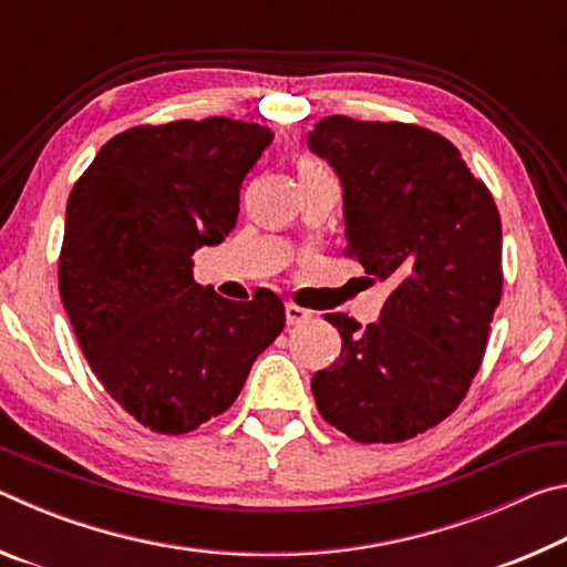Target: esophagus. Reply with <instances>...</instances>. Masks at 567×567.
Returning a JSON list of instances; mask_svg holds the SVG:
<instances>
[{
  "mask_svg": "<svg viewBox=\"0 0 567 567\" xmlns=\"http://www.w3.org/2000/svg\"><path fill=\"white\" fill-rule=\"evenodd\" d=\"M312 318L310 310H305V307L295 305V302H287L285 305V320L287 324H300V322H307Z\"/></svg>",
  "mask_w": 567,
  "mask_h": 567,
  "instance_id": "esophagus-1",
  "label": "esophagus"
}]
</instances>
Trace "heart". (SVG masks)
<instances>
[{"instance_id":"obj_1","label":"heart","mask_w":567,"mask_h":567,"mask_svg":"<svg viewBox=\"0 0 567 567\" xmlns=\"http://www.w3.org/2000/svg\"><path fill=\"white\" fill-rule=\"evenodd\" d=\"M312 169H320V167L310 159H300V165H297V175H305V172H312Z\"/></svg>"}]
</instances>
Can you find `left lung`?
Instances as JSON below:
<instances>
[{"label":"left lung","instance_id":"8db88e82","mask_svg":"<svg viewBox=\"0 0 567 567\" xmlns=\"http://www.w3.org/2000/svg\"><path fill=\"white\" fill-rule=\"evenodd\" d=\"M307 147L342 182L344 255L390 287L364 330L324 315L342 352L312 395L354 443H402L445 420L480 370L503 295L501 215L453 142L417 124L332 114Z\"/></svg>","mask_w":567,"mask_h":567}]
</instances>
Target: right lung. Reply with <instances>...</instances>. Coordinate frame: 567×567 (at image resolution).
<instances>
[{
    "mask_svg": "<svg viewBox=\"0 0 567 567\" xmlns=\"http://www.w3.org/2000/svg\"><path fill=\"white\" fill-rule=\"evenodd\" d=\"M270 142L227 117L140 124L66 199L64 310L104 390L152 433L185 435L225 412L285 328L275 292L235 302L192 277V255L233 233L239 187Z\"/></svg>",
    "mask_w": 567,
    "mask_h": 567,
    "instance_id": "right-lung-1",
    "label": "right lung"
}]
</instances>
